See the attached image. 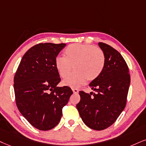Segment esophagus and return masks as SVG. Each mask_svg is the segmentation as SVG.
<instances>
[{"label": "esophagus", "instance_id": "obj_1", "mask_svg": "<svg viewBox=\"0 0 146 146\" xmlns=\"http://www.w3.org/2000/svg\"><path fill=\"white\" fill-rule=\"evenodd\" d=\"M72 91H73L74 93H78V89H74V88H73V89H72Z\"/></svg>", "mask_w": 146, "mask_h": 146}]
</instances>
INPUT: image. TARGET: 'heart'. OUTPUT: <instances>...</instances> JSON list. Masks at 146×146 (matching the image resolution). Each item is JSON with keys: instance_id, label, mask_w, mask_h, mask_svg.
I'll return each mask as SVG.
<instances>
[{"instance_id": "heart-1", "label": "heart", "mask_w": 146, "mask_h": 146, "mask_svg": "<svg viewBox=\"0 0 146 146\" xmlns=\"http://www.w3.org/2000/svg\"><path fill=\"white\" fill-rule=\"evenodd\" d=\"M64 57H57L55 65L63 78L69 76L74 67L75 72L63 81L64 85L70 87H78L86 80L93 81L100 76L105 67V53L102 48L92 44H70L65 49Z\"/></svg>"}]
</instances>
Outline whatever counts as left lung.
<instances>
[{
	"label": "left lung",
	"instance_id": "left-lung-1",
	"mask_svg": "<svg viewBox=\"0 0 146 146\" xmlns=\"http://www.w3.org/2000/svg\"><path fill=\"white\" fill-rule=\"evenodd\" d=\"M98 44L105 53V67L89 84L96 93L79 91L80 101L76 108L87 127L102 131L112 125L125 109L131 78L127 63L119 52L106 43Z\"/></svg>",
	"mask_w": 146,
	"mask_h": 146
}]
</instances>
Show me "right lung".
Segmentation results:
<instances>
[{
    "mask_svg": "<svg viewBox=\"0 0 146 146\" xmlns=\"http://www.w3.org/2000/svg\"><path fill=\"white\" fill-rule=\"evenodd\" d=\"M66 44L40 43L24 54L14 76L16 105L34 127L48 131L58 125L73 92L61 81L55 60Z\"/></svg>",
    "mask_w": 146,
    "mask_h": 146,
    "instance_id": "obj_1",
    "label": "right lung"
}]
</instances>
